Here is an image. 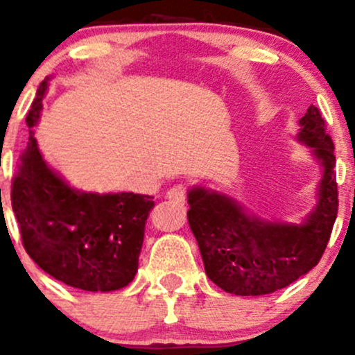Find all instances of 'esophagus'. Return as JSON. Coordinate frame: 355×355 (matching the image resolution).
I'll return each mask as SVG.
<instances>
[{
	"label": "esophagus",
	"mask_w": 355,
	"mask_h": 355,
	"mask_svg": "<svg viewBox=\"0 0 355 355\" xmlns=\"http://www.w3.org/2000/svg\"><path fill=\"white\" fill-rule=\"evenodd\" d=\"M166 198L171 200V202H185L187 199V185L185 184H177L166 192Z\"/></svg>",
	"instance_id": "1"
}]
</instances>
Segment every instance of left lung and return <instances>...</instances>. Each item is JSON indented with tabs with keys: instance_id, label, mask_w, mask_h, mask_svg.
<instances>
[{
	"instance_id": "8db88e82",
	"label": "left lung",
	"mask_w": 355,
	"mask_h": 355,
	"mask_svg": "<svg viewBox=\"0 0 355 355\" xmlns=\"http://www.w3.org/2000/svg\"><path fill=\"white\" fill-rule=\"evenodd\" d=\"M299 141L323 166L320 200L302 225L249 216L234 199L196 187L189 192V225L209 280L235 295H266L288 287L320 263L338 213L333 141L320 110L300 118Z\"/></svg>"
}]
</instances>
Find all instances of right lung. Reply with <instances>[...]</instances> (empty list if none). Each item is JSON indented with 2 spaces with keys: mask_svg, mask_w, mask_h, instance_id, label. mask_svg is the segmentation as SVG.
I'll return each mask as SVG.
<instances>
[{
  "mask_svg": "<svg viewBox=\"0 0 355 355\" xmlns=\"http://www.w3.org/2000/svg\"><path fill=\"white\" fill-rule=\"evenodd\" d=\"M46 77L28 110V142L12 182V207L25 252L56 280L87 292H111L134 280L153 196L78 192L44 163L34 127Z\"/></svg>",
  "mask_w": 355,
  "mask_h": 355,
  "instance_id": "obj_1",
  "label": "right lung"
}]
</instances>
